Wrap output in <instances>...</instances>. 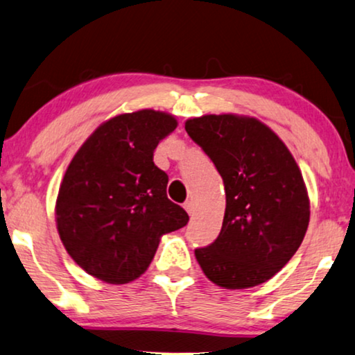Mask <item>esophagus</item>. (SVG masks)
<instances>
[{
  "label": "esophagus",
  "instance_id": "1",
  "mask_svg": "<svg viewBox=\"0 0 355 355\" xmlns=\"http://www.w3.org/2000/svg\"><path fill=\"white\" fill-rule=\"evenodd\" d=\"M183 207H185L187 212L190 216H193V212H195V206H193V201H187L185 205H183Z\"/></svg>",
  "mask_w": 355,
  "mask_h": 355
}]
</instances>
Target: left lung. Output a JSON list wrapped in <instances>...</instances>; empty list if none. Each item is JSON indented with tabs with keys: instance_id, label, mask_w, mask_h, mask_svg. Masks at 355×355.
I'll return each mask as SVG.
<instances>
[{
	"instance_id": "1",
	"label": "left lung",
	"mask_w": 355,
	"mask_h": 355,
	"mask_svg": "<svg viewBox=\"0 0 355 355\" xmlns=\"http://www.w3.org/2000/svg\"><path fill=\"white\" fill-rule=\"evenodd\" d=\"M187 133L214 162L225 187L219 237L195 257L224 289L263 284L294 257L310 220L302 172L279 136L257 118H190Z\"/></svg>"
}]
</instances>
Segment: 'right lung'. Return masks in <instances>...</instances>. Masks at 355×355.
Instances as JSON below:
<instances>
[{
    "instance_id": "1",
    "label": "right lung",
    "mask_w": 355,
    "mask_h": 355,
    "mask_svg": "<svg viewBox=\"0 0 355 355\" xmlns=\"http://www.w3.org/2000/svg\"><path fill=\"white\" fill-rule=\"evenodd\" d=\"M175 128L170 113H121L102 123L66 168L56 229L69 257L97 279H138L160 237L188 224L187 211L167 198V173L153 160L160 139Z\"/></svg>"
}]
</instances>
